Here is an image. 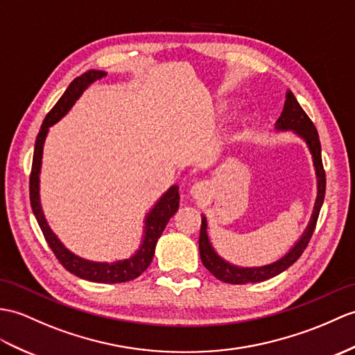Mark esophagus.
Returning a JSON list of instances; mask_svg holds the SVG:
<instances>
[{
    "instance_id": "1",
    "label": "esophagus",
    "mask_w": 355,
    "mask_h": 355,
    "mask_svg": "<svg viewBox=\"0 0 355 355\" xmlns=\"http://www.w3.org/2000/svg\"><path fill=\"white\" fill-rule=\"evenodd\" d=\"M202 192H204V184H202V183H196V184H193L192 189H191V193H192L195 198L202 196Z\"/></svg>"
}]
</instances>
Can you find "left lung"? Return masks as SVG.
I'll return each mask as SVG.
<instances>
[{
    "label": "left lung",
    "instance_id": "obj_1",
    "mask_svg": "<svg viewBox=\"0 0 355 355\" xmlns=\"http://www.w3.org/2000/svg\"><path fill=\"white\" fill-rule=\"evenodd\" d=\"M277 128L278 130H293L296 135L306 140V144L310 148V153L313 155V163H315L316 175H318V198H316L315 210H313L310 224L306 228L304 234L301 236L298 243H296L293 248L284 255L283 259H279L275 263H270V265L260 266V268H239L234 265H230V263L225 260H222L215 252V250H213V246L209 241L207 220H205V218L202 216L201 218V230H200L201 261L213 275L224 283H230V284L259 283V282H265V279H269L272 277L282 274L283 270L292 266L293 263L301 257V254L304 252V250L307 248V245L313 236V232H315V228H316L319 211L324 204L325 184H327L325 169L322 164V155H320V140H319V135H318L315 123H313L311 119L307 116V113L302 110V107L300 105L298 101H296V98L291 92V90L286 95L284 109H283L282 116H279L277 121Z\"/></svg>",
    "mask_w": 355,
    "mask_h": 355
}]
</instances>
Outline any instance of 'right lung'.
Returning <instances> with one entry per match:
<instances>
[{
	"mask_svg": "<svg viewBox=\"0 0 355 355\" xmlns=\"http://www.w3.org/2000/svg\"><path fill=\"white\" fill-rule=\"evenodd\" d=\"M105 76L107 73L104 71H87L83 76L73 78L72 83L60 96V100L48 112L46 118L42 122V127H40L37 133L35 154H33V164L30 174V202L33 213H35V216L37 219V224L40 230H42L45 241L48 242L49 248H51L57 260L62 263L66 270H69L71 274L94 283H123L137 278L151 265L155 243H157L159 237L162 236L169 219L174 216V213L178 210V186H172L169 191L160 198V201L154 205V209L148 213V216L145 219V236L139 251L133 257H130L127 260H119L116 263L89 261L78 257L76 254H72L69 250H66L59 239H57L55 234L51 232V228L48 227L39 200V172L40 163H42L44 142L48 133V128L68 113V110L73 105V103L78 100V96L83 94V90L87 86L95 83L98 80H101Z\"/></svg>",
	"mask_w": 355,
	"mask_h": 355,
	"instance_id": "obj_1",
	"label": "right lung"
}]
</instances>
